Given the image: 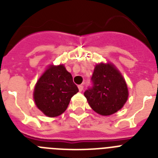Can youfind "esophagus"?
Segmentation results:
<instances>
[{"instance_id":"esophagus-1","label":"esophagus","mask_w":158,"mask_h":158,"mask_svg":"<svg viewBox=\"0 0 158 158\" xmlns=\"http://www.w3.org/2000/svg\"><path fill=\"white\" fill-rule=\"evenodd\" d=\"M83 89H84V86L82 85H78V89H79V91L82 92L83 91Z\"/></svg>"}]
</instances>
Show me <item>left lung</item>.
<instances>
[{"label": "left lung", "instance_id": "8db88e82", "mask_svg": "<svg viewBox=\"0 0 158 158\" xmlns=\"http://www.w3.org/2000/svg\"><path fill=\"white\" fill-rule=\"evenodd\" d=\"M91 82L92 86L84 95L93 111L100 115H112L121 109L127 100L126 82L111 64L96 65Z\"/></svg>", "mask_w": 158, "mask_h": 158}]
</instances>
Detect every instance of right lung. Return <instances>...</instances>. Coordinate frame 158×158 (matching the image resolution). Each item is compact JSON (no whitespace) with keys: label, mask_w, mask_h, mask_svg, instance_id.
<instances>
[{"label":"right lung","mask_w":158,"mask_h":158,"mask_svg":"<svg viewBox=\"0 0 158 158\" xmlns=\"http://www.w3.org/2000/svg\"><path fill=\"white\" fill-rule=\"evenodd\" d=\"M77 92L72 75L63 65H51L36 83L34 100L46 115L55 117L66 110L72 96Z\"/></svg>","instance_id":"obj_1"}]
</instances>
